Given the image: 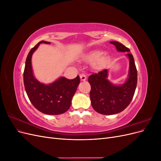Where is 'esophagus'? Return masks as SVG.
<instances>
[{"label": "esophagus", "instance_id": "1", "mask_svg": "<svg viewBox=\"0 0 161 161\" xmlns=\"http://www.w3.org/2000/svg\"><path fill=\"white\" fill-rule=\"evenodd\" d=\"M80 78L81 80H86V76L84 73H82V74L80 75Z\"/></svg>", "mask_w": 161, "mask_h": 161}]
</instances>
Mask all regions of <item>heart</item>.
<instances>
[{"label":"heart","instance_id":"b5f03b06","mask_svg":"<svg viewBox=\"0 0 161 161\" xmlns=\"http://www.w3.org/2000/svg\"><path fill=\"white\" fill-rule=\"evenodd\" d=\"M103 55V52L100 50H94L91 52L86 56V59L90 62H95V66L97 69H100L102 66H103L107 61L106 58H103L99 60V58Z\"/></svg>","mask_w":161,"mask_h":161}]
</instances>
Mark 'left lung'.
I'll return each mask as SVG.
<instances>
[{"label": "left lung", "instance_id": "left-lung-1", "mask_svg": "<svg viewBox=\"0 0 161 161\" xmlns=\"http://www.w3.org/2000/svg\"><path fill=\"white\" fill-rule=\"evenodd\" d=\"M118 52H130V49L121 43L113 41ZM130 65L128 78L122 85H116L108 79V70L105 69L89 77V82L91 86L90 99L91 105L97 112L103 115H114L124 111L133 99L137 85V70L134 57L128 53Z\"/></svg>", "mask_w": 161, "mask_h": 161}]
</instances>
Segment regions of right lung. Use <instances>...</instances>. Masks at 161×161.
Masks as SVG:
<instances>
[{
  "mask_svg": "<svg viewBox=\"0 0 161 161\" xmlns=\"http://www.w3.org/2000/svg\"><path fill=\"white\" fill-rule=\"evenodd\" d=\"M50 44L42 41L29 52L23 72L24 86L31 103L42 113L47 115H59L70 108L72 99L80 83V77L69 80L65 77L59 79L49 85L38 81L33 75L31 57L40 43Z\"/></svg>",
  "mask_w": 161,
  "mask_h": 161,
  "instance_id": "1",
  "label": "right lung"
}]
</instances>
